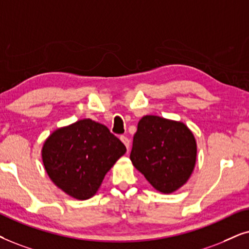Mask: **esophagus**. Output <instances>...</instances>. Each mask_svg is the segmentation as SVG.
Returning a JSON list of instances; mask_svg holds the SVG:
<instances>
[{
    "label": "esophagus",
    "instance_id": "34e87169",
    "mask_svg": "<svg viewBox=\"0 0 249 249\" xmlns=\"http://www.w3.org/2000/svg\"><path fill=\"white\" fill-rule=\"evenodd\" d=\"M121 141L123 142V143L125 144V147H126L127 150H128V149H130V140H128V138L124 137V135H122V137H121Z\"/></svg>",
    "mask_w": 249,
    "mask_h": 249
}]
</instances>
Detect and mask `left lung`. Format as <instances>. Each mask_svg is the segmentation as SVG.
Segmentation results:
<instances>
[{"mask_svg":"<svg viewBox=\"0 0 249 249\" xmlns=\"http://www.w3.org/2000/svg\"><path fill=\"white\" fill-rule=\"evenodd\" d=\"M130 158L156 190L168 195L191 177L196 166L197 142L184 123L145 115L138 123Z\"/></svg>","mask_w":249,"mask_h":249,"instance_id":"left-lung-1","label":"left lung"}]
</instances>
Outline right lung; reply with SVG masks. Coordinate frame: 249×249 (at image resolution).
<instances>
[{
  "instance_id": "right-lung-1",
  "label": "right lung",
  "mask_w": 249,
  "mask_h": 249,
  "mask_svg": "<svg viewBox=\"0 0 249 249\" xmlns=\"http://www.w3.org/2000/svg\"><path fill=\"white\" fill-rule=\"evenodd\" d=\"M126 152L107 126L90 118L59 127L46 138L42 160L49 178L75 199L93 197L108 171Z\"/></svg>"
}]
</instances>
